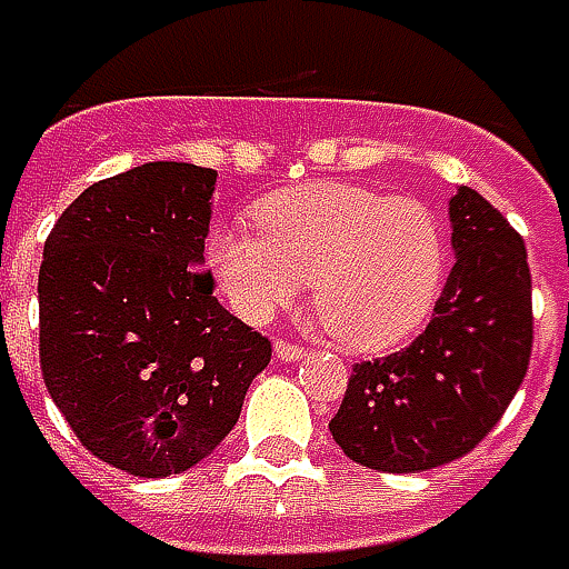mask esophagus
Listing matches in <instances>:
<instances>
[{
	"label": "esophagus",
	"instance_id": "34e87169",
	"mask_svg": "<svg viewBox=\"0 0 569 569\" xmlns=\"http://www.w3.org/2000/svg\"><path fill=\"white\" fill-rule=\"evenodd\" d=\"M303 355H307V348L297 345V341H274V358H278V361H300Z\"/></svg>",
	"mask_w": 569,
	"mask_h": 569
}]
</instances>
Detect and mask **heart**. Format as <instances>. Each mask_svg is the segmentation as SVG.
<instances>
[{
    "instance_id": "1",
    "label": "heart",
    "mask_w": 569,
    "mask_h": 569,
    "mask_svg": "<svg viewBox=\"0 0 569 569\" xmlns=\"http://www.w3.org/2000/svg\"><path fill=\"white\" fill-rule=\"evenodd\" d=\"M208 259L240 317L269 319L310 281L319 319L345 348L382 351L430 317L447 237L415 199L307 183L259 202L256 230H218Z\"/></svg>"
}]
</instances>
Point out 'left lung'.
<instances>
[{"instance_id": "left-lung-1", "label": "left lung", "mask_w": 569, "mask_h": 569, "mask_svg": "<svg viewBox=\"0 0 569 569\" xmlns=\"http://www.w3.org/2000/svg\"><path fill=\"white\" fill-rule=\"evenodd\" d=\"M456 262L408 348L351 367L332 440L377 471H427L478 447L529 370L532 272L522 237L462 187L449 202Z\"/></svg>"}]
</instances>
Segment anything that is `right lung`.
Masks as SVG:
<instances>
[{
    "instance_id": "obj_1",
    "label": "right lung",
    "mask_w": 569,
    "mask_h": 569,
    "mask_svg": "<svg viewBox=\"0 0 569 569\" xmlns=\"http://www.w3.org/2000/svg\"><path fill=\"white\" fill-rule=\"evenodd\" d=\"M211 167L151 161L59 214L37 274L40 370L81 447L139 478L180 475L237 425L272 341L202 269Z\"/></svg>"
}]
</instances>
